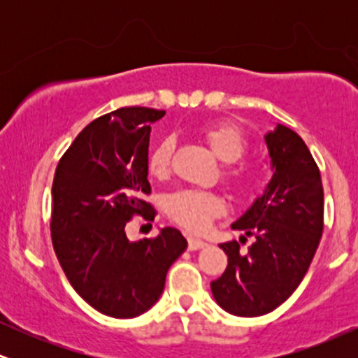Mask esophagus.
I'll return each instance as SVG.
<instances>
[{
    "mask_svg": "<svg viewBox=\"0 0 358 358\" xmlns=\"http://www.w3.org/2000/svg\"><path fill=\"white\" fill-rule=\"evenodd\" d=\"M207 248V242L202 241V239H195V237H190L188 239V249L190 250H199V249H203Z\"/></svg>",
    "mask_w": 358,
    "mask_h": 358,
    "instance_id": "obj_1",
    "label": "esophagus"
}]
</instances>
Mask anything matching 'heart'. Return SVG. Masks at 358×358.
<instances>
[{"instance_id": "b5f03b06", "label": "heart", "mask_w": 358, "mask_h": 358, "mask_svg": "<svg viewBox=\"0 0 358 358\" xmlns=\"http://www.w3.org/2000/svg\"><path fill=\"white\" fill-rule=\"evenodd\" d=\"M200 134L205 143L210 146L212 153L225 165H231L244 155V133L231 122H215V124L203 127ZM173 146V139L166 138L151 148L146 159L150 176L163 180L170 175ZM224 178L237 192H248L256 183L254 171L244 165L227 166L224 171ZM165 210L171 220L187 227L188 231H202L225 210V203L217 193L183 188V190H176L166 196Z\"/></svg>"}]
</instances>
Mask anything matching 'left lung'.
<instances>
[{
    "instance_id": "8db88e82",
    "label": "left lung",
    "mask_w": 358,
    "mask_h": 358,
    "mask_svg": "<svg viewBox=\"0 0 358 358\" xmlns=\"http://www.w3.org/2000/svg\"><path fill=\"white\" fill-rule=\"evenodd\" d=\"M264 139L273 178L232 224L256 241L248 252L237 241L220 244L229 264L210 282L215 301L237 316H261L282 305L305 278L323 234L322 176L305 141L282 124Z\"/></svg>"
}]
</instances>
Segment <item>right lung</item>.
<instances>
[{
  "instance_id": "add662e5",
  "label": "right lung",
  "mask_w": 358,
  "mask_h": 358,
  "mask_svg": "<svg viewBox=\"0 0 358 358\" xmlns=\"http://www.w3.org/2000/svg\"><path fill=\"white\" fill-rule=\"evenodd\" d=\"M165 110L121 108L97 117L62 156L52 185V244L82 299L102 315L134 318L158 301L170 266L187 249L178 229L129 241L133 215L155 219L141 199L151 193V124Z\"/></svg>"
}]
</instances>
